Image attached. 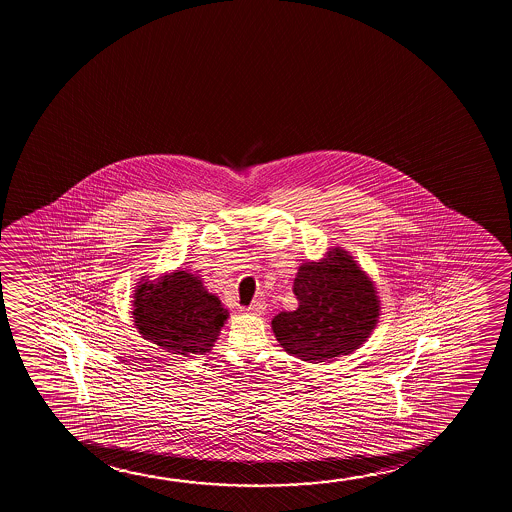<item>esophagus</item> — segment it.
Listing matches in <instances>:
<instances>
[{
    "mask_svg": "<svg viewBox=\"0 0 512 512\" xmlns=\"http://www.w3.org/2000/svg\"><path fill=\"white\" fill-rule=\"evenodd\" d=\"M266 301L264 299H255V301L246 308L248 313H252V315H264L266 313Z\"/></svg>",
    "mask_w": 512,
    "mask_h": 512,
    "instance_id": "obj_1",
    "label": "esophagus"
}]
</instances>
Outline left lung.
<instances>
[{
    "mask_svg": "<svg viewBox=\"0 0 512 512\" xmlns=\"http://www.w3.org/2000/svg\"><path fill=\"white\" fill-rule=\"evenodd\" d=\"M295 311L273 318L274 336L287 353L304 362L348 355L376 327L379 302L372 281L339 248L322 262L299 267L294 280Z\"/></svg>",
    "mask_w": 512,
    "mask_h": 512,
    "instance_id": "1",
    "label": "left lung"
}]
</instances>
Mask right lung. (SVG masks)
Here are the masks:
<instances>
[{
	"mask_svg": "<svg viewBox=\"0 0 512 512\" xmlns=\"http://www.w3.org/2000/svg\"><path fill=\"white\" fill-rule=\"evenodd\" d=\"M133 315L141 336L175 355L206 353L227 320L217 295L194 274L178 271L134 292Z\"/></svg>",
	"mask_w": 512,
	"mask_h": 512,
	"instance_id": "add662e5",
	"label": "right lung"
}]
</instances>
